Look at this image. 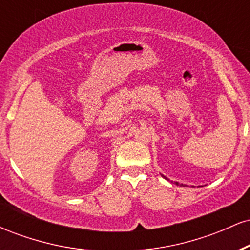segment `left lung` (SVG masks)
I'll return each mask as SVG.
<instances>
[{
	"label": "left lung",
	"mask_w": 250,
	"mask_h": 250,
	"mask_svg": "<svg viewBox=\"0 0 250 250\" xmlns=\"http://www.w3.org/2000/svg\"><path fill=\"white\" fill-rule=\"evenodd\" d=\"M162 176H163V175H162ZM163 177H165V176H163ZM176 185H179V182H176ZM181 186H185V185H181Z\"/></svg>",
	"instance_id": "1"
}]
</instances>
